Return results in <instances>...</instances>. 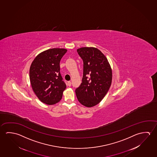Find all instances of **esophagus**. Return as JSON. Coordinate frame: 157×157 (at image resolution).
Wrapping results in <instances>:
<instances>
[{
    "mask_svg": "<svg viewBox=\"0 0 157 157\" xmlns=\"http://www.w3.org/2000/svg\"><path fill=\"white\" fill-rule=\"evenodd\" d=\"M67 85H68V86H71V82L68 81V82H67Z\"/></svg>",
    "mask_w": 157,
    "mask_h": 157,
    "instance_id": "34e87169",
    "label": "esophagus"
}]
</instances>
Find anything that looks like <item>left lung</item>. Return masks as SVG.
<instances>
[{
  "mask_svg": "<svg viewBox=\"0 0 157 157\" xmlns=\"http://www.w3.org/2000/svg\"><path fill=\"white\" fill-rule=\"evenodd\" d=\"M83 61L82 82L75 89L78 100L91 107L103 99L111 86L112 72L108 59L98 49L84 47L77 49Z\"/></svg>",
  "mask_w": 157,
  "mask_h": 157,
  "instance_id": "left-lung-1",
  "label": "left lung"
}]
</instances>
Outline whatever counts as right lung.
I'll return each mask as SVG.
<instances>
[{
  "instance_id": "obj_1",
  "label": "right lung",
  "mask_w": 157,
  "mask_h": 157,
  "mask_svg": "<svg viewBox=\"0 0 157 157\" xmlns=\"http://www.w3.org/2000/svg\"><path fill=\"white\" fill-rule=\"evenodd\" d=\"M67 51L59 48L48 49L39 54L31 64L32 87L39 99L46 105L59 102L66 87L60 73L59 62Z\"/></svg>"
}]
</instances>
